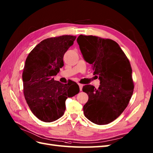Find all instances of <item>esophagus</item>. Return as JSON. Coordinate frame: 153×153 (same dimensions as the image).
Segmentation results:
<instances>
[{"label": "esophagus", "mask_w": 153, "mask_h": 153, "mask_svg": "<svg viewBox=\"0 0 153 153\" xmlns=\"http://www.w3.org/2000/svg\"><path fill=\"white\" fill-rule=\"evenodd\" d=\"M78 85H79V87L80 91H82V88H83V85H82V84H81V83H78Z\"/></svg>", "instance_id": "1"}]
</instances>
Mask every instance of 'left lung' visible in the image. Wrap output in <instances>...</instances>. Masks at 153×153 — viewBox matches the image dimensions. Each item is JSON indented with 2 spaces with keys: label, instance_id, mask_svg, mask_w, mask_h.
<instances>
[{
  "label": "left lung",
  "instance_id": "1",
  "mask_svg": "<svg viewBox=\"0 0 153 153\" xmlns=\"http://www.w3.org/2000/svg\"><path fill=\"white\" fill-rule=\"evenodd\" d=\"M77 41L84 59L92 64L94 75L100 81L98 89L91 85L83 87L89 97L83 106L84 115L97 125L108 124L123 112L133 95L130 62L112 39L80 35Z\"/></svg>",
  "mask_w": 153,
  "mask_h": 153
}]
</instances>
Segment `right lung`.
I'll use <instances>...</instances> for the list:
<instances>
[{"mask_svg": "<svg viewBox=\"0 0 153 153\" xmlns=\"http://www.w3.org/2000/svg\"><path fill=\"white\" fill-rule=\"evenodd\" d=\"M76 38L66 35L44 39L25 60L22 74L24 95L32 113L41 121L51 122L60 118L66 110V99L79 92L73 81L63 84L54 79L64 66L65 53Z\"/></svg>", "mask_w": 153, "mask_h": 153, "instance_id": "1", "label": "right lung"}]
</instances>
